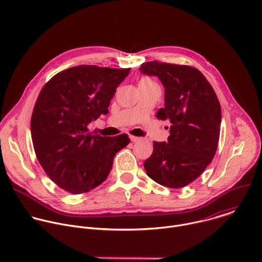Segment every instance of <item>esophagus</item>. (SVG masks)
I'll list each match as a JSON object with an SVG mask.
<instances>
[{"mask_svg":"<svg viewBox=\"0 0 262 262\" xmlns=\"http://www.w3.org/2000/svg\"><path fill=\"white\" fill-rule=\"evenodd\" d=\"M129 139H130V141H132L133 143H135V142H139V141L141 140V138H139V137H135V136H130V137H129Z\"/></svg>","mask_w":262,"mask_h":262,"instance_id":"obj_1","label":"esophagus"}]
</instances>
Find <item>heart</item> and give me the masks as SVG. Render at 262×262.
Here are the masks:
<instances>
[{
    "label": "heart",
    "instance_id": "heart-1",
    "mask_svg": "<svg viewBox=\"0 0 262 262\" xmlns=\"http://www.w3.org/2000/svg\"><path fill=\"white\" fill-rule=\"evenodd\" d=\"M151 82H153L151 79H149V78H147V77H144V78H142V79L140 80L139 83H151Z\"/></svg>",
    "mask_w": 262,
    "mask_h": 262
}]
</instances>
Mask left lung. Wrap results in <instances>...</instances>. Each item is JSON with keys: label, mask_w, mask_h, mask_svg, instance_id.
<instances>
[{"label": "left lung", "mask_w": 262, "mask_h": 262, "mask_svg": "<svg viewBox=\"0 0 262 262\" xmlns=\"http://www.w3.org/2000/svg\"><path fill=\"white\" fill-rule=\"evenodd\" d=\"M164 87V108L156 117L169 122L167 142H154L145 160L147 175L156 183L181 188L194 181L212 161L219 141L221 107L212 85L195 68L157 61L140 67Z\"/></svg>", "instance_id": "obj_1"}]
</instances>
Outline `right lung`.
Listing matches in <instances>:
<instances>
[{"instance_id": "1", "label": "right lung", "mask_w": 262, "mask_h": 262, "mask_svg": "<svg viewBox=\"0 0 262 262\" xmlns=\"http://www.w3.org/2000/svg\"><path fill=\"white\" fill-rule=\"evenodd\" d=\"M130 69L77 66L53 76L35 104L31 133L37 158L48 177L74 194L87 192L108 177L126 134L101 137L89 124L108 107Z\"/></svg>"}]
</instances>
